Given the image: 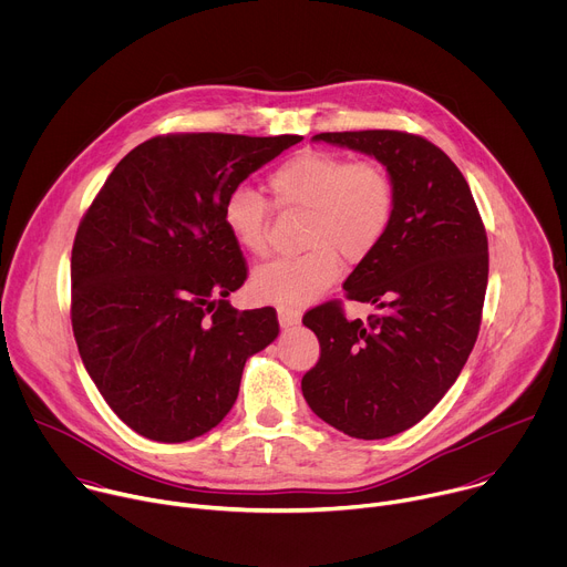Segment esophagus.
<instances>
[{"mask_svg":"<svg viewBox=\"0 0 567 567\" xmlns=\"http://www.w3.org/2000/svg\"><path fill=\"white\" fill-rule=\"evenodd\" d=\"M278 320H280V326H282V328L298 326V322H300V311H298V309H293V307H285V305H280V307H278Z\"/></svg>","mask_w":567,"mask_h":567,"instance_id":"34e87169","label":"esophagus"}]
</instances>
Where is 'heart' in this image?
I'll list each match as a JSON object with an SVG mask.
<instances>
[{
	"label": "heart",
	"instance_id": "obj_1",
	"mask_svg": "<svg viewBox=\"0 0 567 567\" xmlns=\"http://www.w3.org/2000/svg\"><path fill=\"white\" fill-rule=\"evenodd\" d=\"M267 186L280 213H302L296 258L276 260L254 276V291L269 302L300 307L326 291L343 269L365 262L388 237L396 213V184L374 156L348 158L330 150H300L276 166ZM221 219L235 245L265 258L271 249V206L249 186L233 188Z\"/></svg>",
	"mask_w": 567,
	"mask_h": 567
}]
</instances>
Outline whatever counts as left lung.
I'll list each match as a JSON object with an SVG mask.
<instances>
[{"instance_id": "8db88e82", "label": "left lung", "mask_w": 567, "mask_h": 567, "mask_svg": "<svg viewBox=\"0 0 567 567\" xmlns=\"http://www.w3.org/2000/svg\"><path fill=\"white\" fill-rule=\"evenodd\" d=\"M383 161L396 213L383 245L348 276V300L379 313L348 320L341 300L302 316L320 359L302 377L309 409L357 440H383L424 420L462 372L482 320L489 241L453 161L420 134L322 132Z\"/></svg>"}]
</instances>
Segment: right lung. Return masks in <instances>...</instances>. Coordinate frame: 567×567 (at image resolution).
Returning <instances> with one entry per match:
<instances>
[{
  "label": "right lung",
  "instance_id": "1",
  "mask_svg": "<svg viewBox=\"0 0 567 567\" xmlns=\"http://www.w3.org/2000/svg\"><path fill=\"white\" fill-rule=\"evenodd\" d=\"M302 136L161 134L112 171L75 230L71 328L107 406L138 435L188 442L215 429L251 354L280 332L274 307H230L247 260L226 195Z\"/></svg>",
  "mask_w": 567,
  "mask_h": 567
}]
</instances>
